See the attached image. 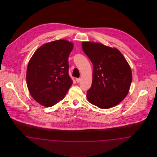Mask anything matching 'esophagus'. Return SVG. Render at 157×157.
<instances>
[{
    "label": "esophagus",
    "instance_id": "obj_1",
    "mask_svg": "<svg viewBox=\"0 0 157 157\" xmlns=\"http://www.w3.org/2000/svg\"><path fill=\"white\" fill-rule=\"evenodd\" d=\"M76 82H79L81 81V79H80V78H76Z\"/></svg>",
    "mask_w": 157,
    "mask_h": 157
}]
</instances>
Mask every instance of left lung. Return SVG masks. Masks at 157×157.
<instances>
[{
    "instance_id": "1",
    "label": "left lung",
    "mask_w": 157,
    "mask_h": 157,
    "mask_svg": "<svg viewBox=\"0 0 157 157\" xmlns=\"http://www.w3.org/2000/svg\"><path fill=\"white\" fill-rule=\"evenodd\" d=\"M82 47L93 65L92 83L86 95L89 102L102 109L119 104L132 79L127 60L117 49L100 43L83 42Z\"/></svg>"
}]
</instances>
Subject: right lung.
<instances>
[{
	"label": "right lung",
	"instance_id": "1",
	"mask_svg": "<svg viewBox=\"0 0 157 157\" xmlns=\"http://www.w3.org/2000/svg\"><path fill=\"white\" fill-rule=\"evenodd\" d=\"M74 45L58 40L39 48L29 62L26 82L30 95L40 104L51 107L62 100L72 84L69 55Z\"/></svg>",
	"mask_w": 157,
	"mask_h": 157
}]
</instances>
